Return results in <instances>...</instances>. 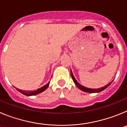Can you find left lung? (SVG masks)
<instances>
[{"label":"left lung","instance_id":"left-lung-1","mask_svg":"<svg viewBox=\"0 0 127 127\" xmlns=\"http://www.w3.org/2000/svg\"><path fill=\"white\" fill-rule=\"evenodd\" d=\"M70 74H71V77H72V80H73L74 83L75 85H76V86H77V88H79V89H80L81 90L83 91V92H87V93L100 92H102V90H105L106 88H107V87H108V86H109V85H111L112 83V82H111V83H109V84H107V85H105V86H104V87H102V88H97V89H92V88H86V87H85V86H82L81 85H80V84H79V83H78V82L76 80V79H75L74 76L73 74H72V72L71 70H70Z\"/></svg>","mask_w":127,"mask_h":127}]
</instances>
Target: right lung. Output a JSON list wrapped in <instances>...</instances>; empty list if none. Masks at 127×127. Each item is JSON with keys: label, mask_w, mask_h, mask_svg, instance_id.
Masks as SVG:
<instances>
[{"label": "right lung", "mask_w": 127, "mask_h": 127, "mask_svg": "<svg viewBox=\"0 0 127 127\" xmlns=\"http://www.w3.org/2000/svg\"><path fill=\"white\" fill-rule=\"evenodd\" d=\"M49 85H50V83H48L47 85H44V86L41 87V88H39V89L34 91H26V90L24 91V90H22L18 89V88H17V90L19 91L20 93H22V94L27 95V96H31V95H37V94H40V93L44 92V90H46L48 88V86H49Z\"/></svg>", "instance_id": "obj_1"}]
</instances>
